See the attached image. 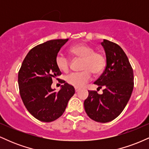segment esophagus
Returning a JSON list of instances; mask_svg holds the SVG:
<instances>
[{"instance_id": "34e87169", "label": "esophagus", "mask_w": 149, "mask_h": 149, "mask_svg": "<svg viewBox=\"0 0 149 149\" xmlns=\"http://www.w3.org/2000/svg\"><path fill=\"white\" fill-rule=\"evenodd\" d=\"M75 90H76V92H79L80 89L79 88H75Z\"/></svg>"}]
</instances>
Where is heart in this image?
Wrapping results in <instances>:
<instances>
[{
  "instance_id": "1",
  "label": "heart",
  "mask_w": 149,
  "mask_h": 149,
  "mask_svg": "<svg viewBox=\"0 0 149 149\" xmlns=\"http://www.w3.org/2000/svg\"><path fill=\"white\" fill-rule=\"evenodd\" d=\"M70 52L76 57L83 59L82 69L84 71L71 73L66 78L69 84L76 88H81L91 80V71L94 73H100L105 67V58L101 53L95 52V49L90 45L78 44L72 46ZM56 64L63 72H67L69 70V59L62 53H59L56 57Z\"/></svg>"
}]
</instances>
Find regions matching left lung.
<instances>
[{
  "instance_id": "8db88e82",
  "label": "left lung",
  "mask_w": 149,
  "mask_h": 149,
  "mask_svg": "<svg viewBox=\"0 0 149 149\" xmlns=\"http://www.w3.org/2000/svg\"><path fill=\"white\" fill-rule=\"evenodd\" d=\"M101 45L107 66L94 84L99 89L103 88V93L88 91L84 108L90 118L105 123L117 118L127 105L134 88V74L127 55L118 45L105 39Z\"/></svg>"
}]
</instances>
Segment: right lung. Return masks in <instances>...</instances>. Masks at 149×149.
I'll use <instances>...</instances> for the list:
<instances>
[{
    "instance_id": "right-lung-1",
    "label": "right lung",
    "mask_w": 149,
    "mask_h": 149,
    "mask_svg": "<svg viewBox=\"0 0 149 149\" xmlns=\"http://www.w3.org/2000/svg\"><path fill=\"white\" fill-rule=\"evenodd\" d=\"M69 39L51 40L29 52L18 73L19 93L24 106L34 118L52 122L64 112L75 93L72 85L62 81L59 92L51 88L52 78L61 74L56 57Z\"/></svg>"
}]
</instances>
